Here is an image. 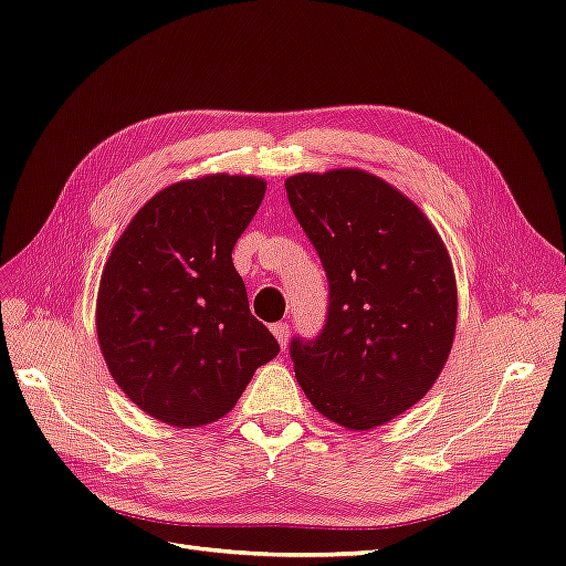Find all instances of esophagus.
Returning <instances> with one entry per match:
<instances>
[{"mask_svg": "<svg viewBox=\"0 0 566 566\" xmlns=\"http://www.w3.org/2000/svg\"><path fill=\"white\" fill-rule=\"evenodd\" d=\"M271 333L276 335L279 345H281V347H285L287 335H290V325H287V323H283V321H281V323H273V325H271Z\"/></svg>", "mask_w": 566, "mask_h": 566, "instance_id": "34e87169", "label": "esophagus"}]
</instances>
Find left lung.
<instances>
[{
  "label": "left lung",
  "instance_id": "left-lung-1",
  "mask_svg": "<svg viewBox=\"0 0 566 566\" xmlns=\"http://www.w3.org/2000/svg\"><path fill=\"white\" fill-rule=\"evenodd\" d=\"M285 191L328 276L321 333L290 342L295 378L333 422L385 424L430 391L449 358L451 256L418 205L364 169L295 175Z\"/></svg>",
  "mask_w": 566,
  "mask_h": 566
}]
</instances>
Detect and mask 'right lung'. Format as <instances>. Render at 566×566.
Wrapping results in <instances>:
<instances>
[{
    "instance_id": "1",
    "label": "right lung",
    "mask_w": 566,
    "mask_h": 566,
    "mask_svg": "<svg viewBox=\"0 0 566 566\" xmlns=\"http://www.w3.org/2000/svg\"><path fill=\"white\" fill-rule=\"evenodd\" d=\"M264 193L256 177L179 181L153 196L115 243L96 335L115 382L150 418L175 427L219 420L281 352L250 314L231 260Z\"/></svg>"
}]
</instances>
